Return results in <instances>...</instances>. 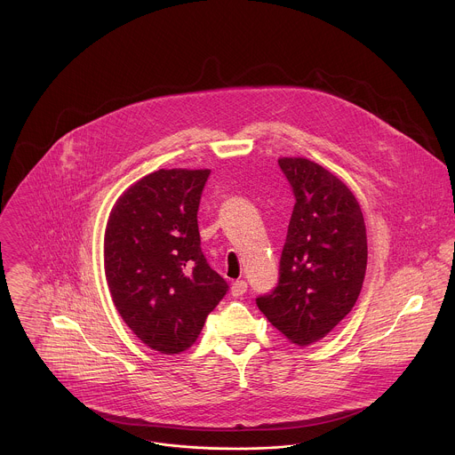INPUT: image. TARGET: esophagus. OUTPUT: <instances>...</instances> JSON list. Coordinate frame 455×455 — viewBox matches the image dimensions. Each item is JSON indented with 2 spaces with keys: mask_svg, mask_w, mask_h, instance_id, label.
Returning a JSON list of instances; mask_svg holds the SVG:
<instances>
[{
  "mask_svg": "<svg viewBox=\"0 0 455 455\" xmlns=\"http://www.w3.org/2000/svg\"><path fill=\"white\" fill-rule=\"evenodd\" d=\"M248 291V283L246 281H235V283H232V295L234 297H243L244 293Z\"/></svg>",
  "mask_w": 455,
  "mask_h": 455,
  "instance_id": "esophagus-1",
  "label": "esophagus"
}]
</instances>
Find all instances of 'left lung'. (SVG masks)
<instances>
[{"label": "left lung", "mask_w": 455, "mask_h": 455, "mask_svg": "<svg viewBox=\"0 0 455 455\" xmlns=\"http://www.w3.org/2000/svg\"><path fill=\"white\" fill-rule=\"evenodd\" d=\"M295 207L279 261V283L258 297L265 317L293 344L324 339L357 300L366 272V228L353 192L302 156H283Z\"/></svg>", "instance_id": "obj_1"}]
</instances>
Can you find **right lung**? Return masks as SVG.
<instances>
[{
	"instance_id": "right-lung-1",
	"label": "right lung",
	"mask_w": 455,
	"mask_h": 455,
	"mask_svg": "<svg viewBox=\"0 0 455 455\" xmlns=\"http://www.w3.org/2000/svg\"><path fill=\"white\" fill-rule=\"evenodd\" d=\"M209 169H160L129 187L104 232L111 300L153 351L194 346L205 317L228 291L201 250L197 211Z\"/></svg>"
}]
</instances>
